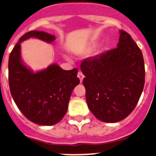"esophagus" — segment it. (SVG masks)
<instances>
[{"label":"esophagus","instance_id":"1","mask_svg":"<svg viewBox=\"0 0 156 156\" xmlns=\"http://www.w3.org/2000/svg\"><path fill=\"white\" fill-rule=\"evenodd\" d=\"M78 78L80 79V82H82V80H83V78H84V74H82L81 71H79L78 73Z\"/></svg>","mask_w":156,"mask_h":156}]
</instances>
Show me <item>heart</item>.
Here are the masks:
<instances>
[{
  "label": "heart",
  "mask_w": 156,
  "mask_h": 156,
  "mask_svg": "<svg viewBox=\"0 0 156 156\" xmlns=\"http://www.w3.org/2000/svg\"><path fill=\"white\" fill-rule=\"evenodd\" d=\"M90 49H91V48H90Z\"/></svg>",
  "instance_id": "1"
}]
</instances>
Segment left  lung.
<instances>
[{
  "label": "left lung",
  "mask_w": 156,
  "mask_h": 156,
  "mask_svg": "<svg viewBox=\"0 0 156 156\" xmlns=\"http://www.w3.org/2000/svg\"><path fill=\"white\" fill-rule=\"evenodd\" d=\"M86 102L98 120L118 122L133 112L145 82L143 54L126 31L120 30L117 48L84 59Z\"/></svg>",
  "instance_id": "left-lung-1"
}]
</instances>
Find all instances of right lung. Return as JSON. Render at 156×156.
Wrapping results in <instances>:
<instances>
[{"mask_svg": "<svg viewBox=\"0 0 156 156\" xmlns=\"http://www.w3.org/2000/svg\"><path fill=\"white\" fill-rule=\"evenodd\" d=\"M37 38L51 43L55 36L44 31H31L20 38L9 58V84L19 109L31 122L54 125L65 116L71 93L80 80L78 69L64 70L57 64L34 73L23 63L20 43Z\"/></svg>", "mask_w": 156, "mask_h": 156, "instance_id": "obj_1", "label": "right lung"}]
</instances>
